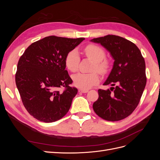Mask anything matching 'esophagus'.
<instances>
[{
  "instance_id": "1",
  "label": "esophagus",
  "mask_w": 160,
  "mask_h": 160,
  "mask_svg": "<svg viewBox=\"0 0 160 160\" xmlns=\"http://www.w3.org/2000/svg\"><path fill=\"white\" fill-rule=\"evenodd\" d=\"M79 93H87V92H88V89H79Z\"/></svg>"
}]
</instances>
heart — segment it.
I'll return each mask as SVG.
<instances>
[{
    "label": "heart",
    "mask_w": 160,
    "mask_h": 160,
    "mask_svg": "<svg viewBox=\"0 0 160 160\" xmlns=\"http://www.w3.org/2000/svg\"><path fill=\"white\" fill-rule=\"evenodd\" d=\"M86 57L95 62L93 71H98L101 74H105L111 67V61L105 59V52L102 47L90 44L84 49ZM80 61L79 55L77 51L72 50L67 54L65 58V65L70 71L74 72L78 70ZM100 80L99 75L96 72L91 73H77L72 77L74 85L77 88L88 89L98 84Z\"/></svg>",
    "instance_id": "heart-1"
}]
</instances>
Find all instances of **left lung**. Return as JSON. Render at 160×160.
Listing matches in <instances>:
<instances>
[{"label": "left lung", "mask_w": 160, "mask_h": 160, "mask_svg": "<svg viewBox=\"0 0 160 160\" xmlns=\"http://www.w3.org/2000/svg\"><path fill=\"white\" fill-rule=\"evenodd\" d=\"M91 41L100 43L114 59L113 69L103 83L112 87L98 90L99 98L93 105V110L105 120L123 119L137 108L146 87L144 58L133 42L122 37L108 35Z\"/></svg>", "instance_id": "obj_1"}]
</instances>
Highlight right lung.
I'll return each mask as SVG.
<instances>
[{"mask_svg":"<svg viewBox=\"0 0 160 160\" xmlns=\"http://www.w3.org/2000/svg\"><path fill=\"white\" fill-rule=\"evenodd\" d=\"M84 38L49 36L28 47L17 65L15 82L22 102L31 115L45 123L68 112L77 89L66 70L65 58ZM65 87L62 92L59 89Z\"/></svg>","mask_w":160,"mask_h":160,"instance_id":"right-lung-1","label":"right lung"}]
</instances>
